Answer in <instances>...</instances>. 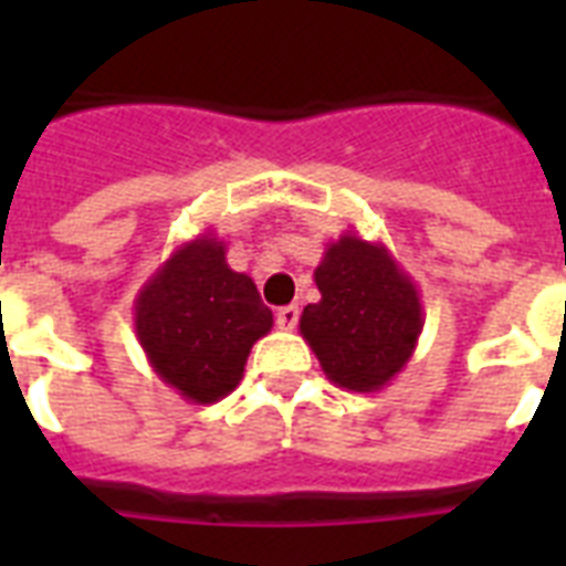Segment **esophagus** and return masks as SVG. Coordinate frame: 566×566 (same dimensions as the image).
Segmentation results:
<instances>
[{
  "mask_svg": "<svg viewBox=\"0 0 566 566\" xmlns=\"http://www.w3.org/2000/svg\"><path fill=\"white\" fill-rule=\"evenodd\" d=\"M296 323H300V308L296 305H284V308L275 311V326L279 328H296Z\"/></svg>",
  "mask_w": 566,
  "mask_h": 566,
  "instance_id": "obj_1",
  "label": "esophagus"
}]
</instances>
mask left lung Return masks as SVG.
I'll return each mask as SVG.
<instances>
[{
	"mask_svg": "<svg viewBox=\"0 0 566 566\" xmlns=\"http://www.w3.org/2000/svg\"><path fill=\"white\" fill-rule=\"evenodd\" d=\"M319 302L305 305L300 335L328 381L376 394L411 361L422 332L417 284L385 243L344 231L314 270Z\"/></svg>",
	"mask_w": 566,
	"mask_h": 566,
	"instance_id": "1",
	"label": "left lung"
}]
</instances>
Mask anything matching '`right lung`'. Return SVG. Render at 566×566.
Instances as JSON below:
<instances>
[{"label": "right lung", "instance_id": "obj_1", "mask_svg": "<svg viewBox=\"0 0 566 566\" xmlns=\"http://www.w3.org/2000/svg\"><path fill=\"white\" fill-rule=\"evenodd\" d=\"M273 328V311L247 273L226 264L213 231L176 247L135 300L146 361L188 402L211 405L243 378L252 346Z\"/></svg>", "mask_w": 566, "mask_h": 566}]
</instances>
